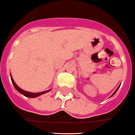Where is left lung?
Masks as SVG:
<instances>
[{
	"instance_id": "8db88e82",
	"label": "left lung",
	"mask_w": 135,
	"mask_h": 135,
	"mask_svg": "<svg viewBox=\"0 0 135 135\" xmlns=\"http://www.w3.org/2000/svg\"><path fill=\"white\" fill-rule=\"evenodd\" d=\"M119 87H120V86H119V87H117V89H116V90L115 91V92H114V93H113V94H112V95H111V96H110V97H112V96H113V95H114V94H115V93H116V92H117V90H118V89H119Z\"/></svg>"
}]
</instances>
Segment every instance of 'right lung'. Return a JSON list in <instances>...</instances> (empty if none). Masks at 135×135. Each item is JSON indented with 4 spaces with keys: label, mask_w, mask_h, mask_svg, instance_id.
Masks as SVG:
<instances>
[{
    "label": "right lung",
    "mask_w": 135,
    "mask_h": 135,
    "mask_svg": "<svg viewBox=\"0 0 135 135\" xmlns=\"http://www.w3.org/2000/svg\"><path fill=\"white\" fill-rule=\"evenodd\" d=\"M11 76V82H12L13 85V86H14V87L16 88V89L17 91H18L19 93H20V94H22L23 95H25V96H26V97L27 98H37L38 97V96H40V95H42V94H46V93H47V92H48L50 90H48V91H42V92H39V93H31V92H28V91H26L23 90V89H22L21 88H20L19 87H18V85H16V83L14 82V80H13V79L12 76Z\"/></svg>",
    "instance_id": "1"
}]
</instances>
